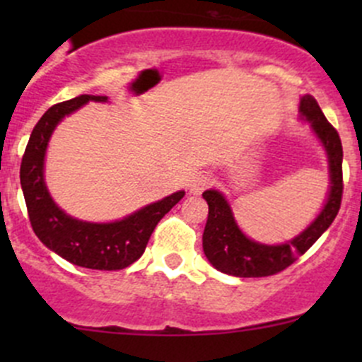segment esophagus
Returning a JSON list of instances; mask_svg holds the SVG:
<instances>
[{
	"label": "esophagus",
	"instance_id": "esophagus-1",
	"mask_svg": "<svg viewBox=\"0 0 362 362\" xmlns=\"http://www.w3.org/2000/svg\"><path fill=\"white\" fill-rule=\"evenodd\" d=\"M211 180H214V178H211L210 175L199 173L198 177H194V180H192L191 192H194V194H199V192L204 191V189H206L208 185H211Z\"/></svg>",
	"mask_w": 362,
	"mask_h": 362
}]
</instances>
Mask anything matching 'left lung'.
<instances>
[{
    "label": "left lung",
    "instance_id": "left-lung-1",
    "mask_svg": "<svg viewBox=\"0 0 362 362\" xmlns=\"http://www.w3.org/2000/svg\"><path fill=\"white\" fill-rule=\"evenodd\" d=\"M303 115L312 122L313 131L324 144L329 158L331 191L326 206L308 229L293 242L284 245H261L247 238L236 226L231 208L224 196L217 191H204L203 198L208 203V221L203 233V250L208 261L218 272L243 279H257L284 272L305 254L322 236L338 215L343 196V148L338 131L324 117L319 103L313 96H303Z\"/></svg>",
    "mask_w": 362,
    "mask_h": 362
}]
</instances>
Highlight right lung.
Masks as SVG:
<instances>
[{"label": "right lung", "mask_w": 362, "mask_h": 362, "mask_svg": "<svg viewBox=\"0 0 362 362\" xmlns=\"http://www.w3.org/2000/svg\"><path fill=\"white\" fill-rule=\"evenodd\" d=\"M87 101H107V96L82 94L54 105L43 113L42 119L36 122L24 151L21 163V185L31 228L43 245L82 268L105 272L124 269L141 257L158 222L184 198L185 192H175L122 221L110 224L76 221L59 210L47 192L43 182L45 148L57 122Z\"/></svg>", "instance_id": "obj_1"}]
</instances>
